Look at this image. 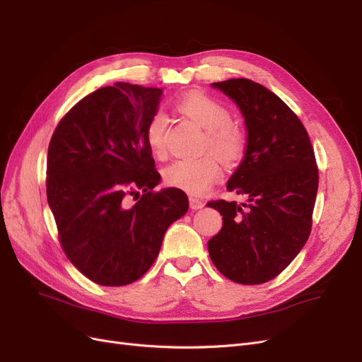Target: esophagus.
Instances as JSON below:
<instances>
[{"mask_svg":"<svg viewBox=\"0 0 362 362\" xmlns=\"http://www.w3.org/2000/svg\"><path fill=\"white\" fill-rule=\"evenodd\" d=\"M205 204L202 202V201H199V199H196V198H190V208L192 210H201V208L204 206Z\"/></svg>","mask_w":362,"mask_h":362,"instance_id":"34e87169","label":"esophagus"}]
</instances>
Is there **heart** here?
<instances>
[{"mask_svg":"<svg viewBox=\"0 0 362 362\" xmlns=\"http://www.w3.org/2000/svg\"><path fill=\"white\" fill-rule=\"evenodd\" d=\"M177 108L206 131L205 148L216 152L225 164L235 166L242 161L247 148L246 134L231 124V113L222 103L204 93H187L180 98ZM164 133H166V116L156 113L149 119L145 136L149 149L157 156L164 152ZM221 177V160L214 154L175 160L164 169V182L169 187L192 196L206 193Z\"/></svg>","mask_w":362,"mask_h":362,"instance_id":"b5f03b06","label":"heart"}]
</instances>
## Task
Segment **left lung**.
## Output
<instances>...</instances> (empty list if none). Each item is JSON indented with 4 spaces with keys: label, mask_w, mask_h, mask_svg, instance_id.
I'll return each mask as SVG.
<instances>
[{
    "label": "left lung",
    "mask_w": 362,
    "mask_h": 362,
    "mask_svg": "<svg viewBox=\"0 0 362 362\" xmlns=\"http://www.w3.org/2000/svg\"><path fill=\"white\" fill-rule=\"evenodd\" d=\"M243 115L246 154L226 189L246 204L213 201L222 229L208 254L223 276L255 286L278 276L305 246L319 189V170L305 127L264 86L247 78L213 83Z\"/></svg>",
    "instance_id": "left-lung-1"
}]
</instances>
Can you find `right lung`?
I'll return each mask as SVG.
<instances>
[{
  "label": "right lung",
  "instance_id": "right-lung-1",
  "mask_svg": "<svg viewBox=\"0 0 362 362\" xmlns=\"http://www.w3.org/2000/svg\"><path fill=\"white\" fill-rule=\"evenodd\" d=\"M161 95L129 83L101 87L71 108L49 141L47 196L62 247L100 286L144 276L166 229L189 210L184 192H154L161 177L145 133ZM139 191L128 207L126 194Z\"/></svg>",
  "mask_w": 362,
  "mask_h": 362
}]
</instances>
